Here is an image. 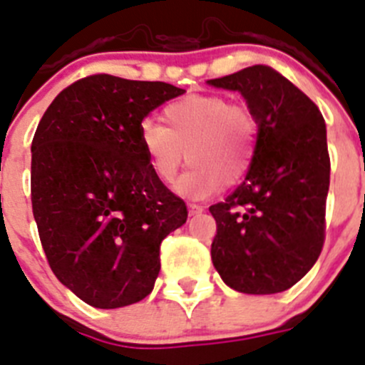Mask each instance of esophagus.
I'll return each mask as SVG.
<instances>
[{
	"instance_id": "34e87169",
	"label": "esophagus",
	"mask_w": 365,
	"mask_h": 365,
	"mask_svg": "<svg viewBox=\"0 0 365 365\" xmlns=\"http://www.w3.org/2000/svg\"><path fill=\"white\" fill-rule=\"evenodd\" d=\"M203 205H198V203H189V214L190 216H196V214H202L203 212Z\"/></svg>"
}]
</instances>
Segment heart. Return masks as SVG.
Instances as JSON below:
<instances>
[{
    "instance_id": "obj_1",
    "label": "heart",
    "mask_w": 365,
    "mask_h": 365,
    "mask_svg": "<svg viewBox=\"0 0 365 365\" xmlns=\"http://www.w3.org/2000/svg\"><path fill=\"white\" fill-rule=\"evenodd\" d=\"M162 115L165 125L151 118L138 125V144L160 182H175L185 160L192 167L180 178L178 190L190 198L245 178L261 128L250 106L223 95H189L167 104Z\"/></svg>"
}]
</instances>
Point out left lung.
Instances as JSON below:
<instances>
[{
    "label": "left lung",
    "mask_w": 365,
    "mask_h": 365,
    "mask_svg": "<svg viewBox=\"0 0 365 365\" xmlns=\"http://www.w3.org/2000/svg\"><path fill=\"white\" fill-rule=\"evenodd\" d=\"M209 84L240 91L259 117L245 182L210 205L217 274L241 294H279L301 281L326 240L329 153L315 102L277 70L255 64Z\"/></svg>",
    "instance_id": "1"
}]
</instances>
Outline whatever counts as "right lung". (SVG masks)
I'll use <instances>...</instances> for the list:
<instances>
[{"instance_id": "add662e5", "label": "right lung", "mask_w": 365, "mask_h": 365, "mask_svg": "<svg viewBox=\"0 0 365 365\" xmlns=\"http://www.w3.org/2000/svg\"><path fill=\"white\" fill-rule=\"evenodd\" d=\"M185 90L88 75L44 111L32 140V212L56 277L86 304L111 309L153 292L160 245L187 205L149 167L138 125Z\"/></svg>"}]
</instances>
